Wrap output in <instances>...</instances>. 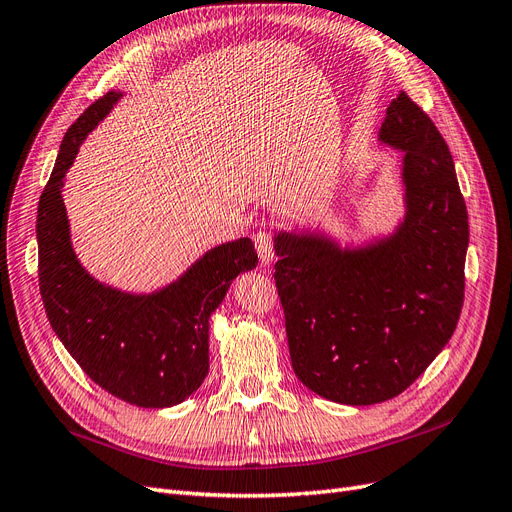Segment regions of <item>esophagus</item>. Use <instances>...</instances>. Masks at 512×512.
Listing matches in <instances>:
<instances>
[{
    "instance_id": "obj_1",
    "label": "esophagus",
    "mask_w": 512,
    "mask_h": 512,
    "mask_svg": "<svg viewBox=\"0 0 512 512\" xmlns=\"http://www.w3.org/2000/svg\"><path fill=\"white\" fill-rule=\"evenodd\" d=\"M253 242H255L259 261L263 263V266H270V263L274 261V240H272V234L266 230V227H259V230L253 234Z\"/></svg>"
}]
</instances>
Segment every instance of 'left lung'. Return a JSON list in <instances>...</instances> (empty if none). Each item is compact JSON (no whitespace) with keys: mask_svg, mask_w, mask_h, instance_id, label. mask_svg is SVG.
<instances>
[{"mask_svg":"<svg viewBox=\"0 0 512 512\" xmlns=\"http://www.w3.org/2000/svg\"><path fill=\"white\" fill-rule=\"evenodd\" d=\"M377 141L403 151L405 215L392 234L361 246L274 234L293 371L342 405L407 390L447 346L464 304L468 213L445 139L401 92Z\"/></svg>","mask_w":512,"mask_h":512,"instance_id":"obj_1","label":"left lung"}]
</instances>
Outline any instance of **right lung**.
<instances>
[{
    "label": "right lung",
    "mask_w": 512,
    "mask_h": 512,
    "mask_svg": "<svg viewBox=\"0 0 512 512\" xmlns=\"http://www.w3.org/2000/svg\"><path fill=\"white\" fill-rule=\"evenodd\" d=\"M120 97L107 92L65 132L37 206V272L50 327L90 380L130 405L162 409L204 382L208 320L232 280L257 266V253L251 238L223 242L154 293H126L88 274L71 244L65 175Z\"/></svg>",
    "instance_id": "right-lung-1"
}]
</instances>
